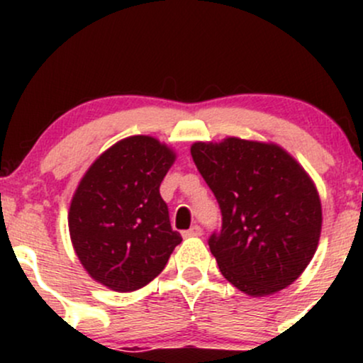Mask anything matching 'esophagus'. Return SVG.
I'll list each match as a JSON object with an SVG mask.
<instances>
[{
    "instance_id": "esophagus-1",
    "label": "esophagus",
    "mask_w": 363,
    "mask_h": 363,
    "mask_svg": "<svg viewBox=\"0 0 363 363\" xmlns=\"http://www.w3.org/2000/svg\"><path fill=\"white\" fill-rule=\"evenodd\" d=\"M201 234H203L201 227H198V225H193V227H191L189 230L182 232V237H184V239H189V237H199Z\"/></svg>"
}]
</instances>
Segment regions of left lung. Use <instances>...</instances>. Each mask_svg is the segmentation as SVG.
Listing matches in <instances>:
<instances>
[{
  "mask_svg": "<svg viewBox=\"0 0 363 363\" xmlns=\"http://www.w3.org/2000/svg\"><path fill=\"white\" fill-rule=\"evenodd\" d=\"M191 155L222 210L208 240L220 272L251 297L277 294L307 268L323 208L306 169L277 143L228 136L196 141Z\"/></svg>",
  "mask_w": 363,
  "mask_h": 363,
  "instance_id": "left-lung-1",
  "label": "left lung"
}]
</instances>
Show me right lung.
Segmentation results:
<instances>
[{"label": "right lung", "instance_id": "add662e5", "mask_svg": "<svg viewBox=\"0 0 363 363\" xmlns=\"http://www.w3.org/2000/svg\"><path fill=\"white\" fill-rule=\"evenodd\" d=\"M176 152L153 136L118 141L78 182L68 211L69 237L85 272L114 291H135L162 273L176 245L160 182Z\"/></svg>", "mask_w": 363, "mask_h": 363}]
</instances>
